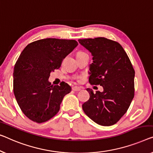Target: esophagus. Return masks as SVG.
<instances>
[{
  "label": "esophagus",
  "mask_w": 153,
  "mask_h": 153,
  "mask_svg": "<svg viewBox=\"0 0 153 153\" xmlns=\"http://www.w3.org/2000/svg\"><path fill=\"white\" fill-rule=\"evenodd\" d=\"M72 89H73V91H79L81 90V88L78 87V86H74V87H73Z\"/></svg>",
  "instance_id": "1"
}]
</instances>
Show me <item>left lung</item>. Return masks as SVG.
<instances>
[{
  "label": "left lung",
  "instance_id": "left-lung-1",
  "mask_svg": "<svg viewBox=\"0 0 153 153\" xmlns=\"http://www.w3.org/2000/svg\"><path fill=\"white\" fill-rule=\"evenodd\" d=\"M93 56L90 65L91 84L100 85L102 92L86 91L90 97L82 104L84 112L102 126L117 123L126 113L135 95V70L120 43L99 37L78 40Z\"/></svg>",
  "mask_w": 153,
  "mask_h": 153
}]
</instances>
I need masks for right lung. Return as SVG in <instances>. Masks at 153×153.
<instances>
[{"instance_id":"add662e5","label":"right lung","mask_w":153,"mask_h":153,"mask_svg":"<svg viewBox=\"0 0 153 153\" xmlns=\"http://www.w3.org/2000/svg\"><path fill=\"white\" fill-rule=\"evenodd\" d=\"M77 45L74 40L46 38L30 43L22 51L13 69V93L29 120L42 123L58 113L71 88L65 82L51 85L48 79Z\"/></svg>"}]
</instances>
